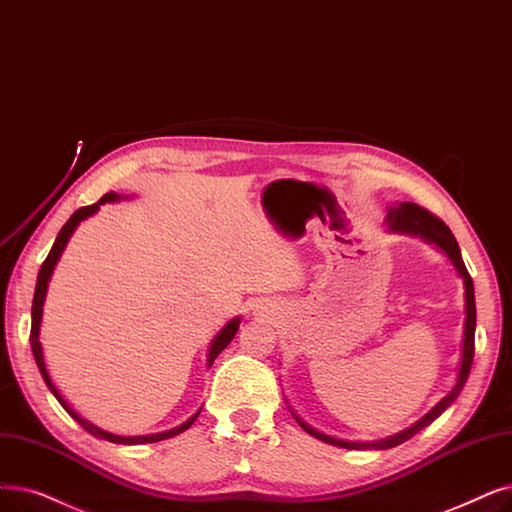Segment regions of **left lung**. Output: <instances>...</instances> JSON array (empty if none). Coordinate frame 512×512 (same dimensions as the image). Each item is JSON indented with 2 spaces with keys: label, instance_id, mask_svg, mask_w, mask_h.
<instances>
[{
  "label": "left lung",
  "instance_id": "1",
  "mask_svg": "<svg viewBox=\"0 0 512 512\" xmlns=\"http://www.w3.org/2000/svg\"><path fill=\"white\" fill-rule=\"evenodd\" d=\"M387 230L389 232H399V234H410V236H420L422 240H427L431 244H435L437 249H441L443 253L448 255V259L454 263V268L458 272V276L464 282V339H462V358H460V368H458V379L454 389L441 399V402L429 410L420 420H416L412 427L399 431L387 439L381 441H345V439H337L324 435L320 431H316L314 427H309L307 422H303L293 410L295 420L299 422V427L303 431H307L311 437H316L320 441L330 443V446H339V448H347V450H389L399 446V443L408 441L410 437H414L420 429H425L427 425L446 410L454 399L460 395L466 379H469V372L473 366V355H475V324H477V309H475V288H473V280L466 272V265L462 261L458 242L454 238V234L450 232V228L443 224L439 217H435L431 211L418 207L416 203H399L397 207H391L387 213Z\"/></svg>",
  "mask_w": 512,
  "mask_h": 512
}]
</instances>
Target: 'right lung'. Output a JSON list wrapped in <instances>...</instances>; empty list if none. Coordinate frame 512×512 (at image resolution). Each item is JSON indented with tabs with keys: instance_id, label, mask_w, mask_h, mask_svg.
Listing matches in <instances>:
<instances>
[{
	"instance_id": "1",
	"label": "right lung",
	"mask_w": 512,
	"mask_h": 512,
	"mask_svg": "<svg viewBox=\"0 0 512 512\" xmlns=\"http://www.w3.org/2000/svg\"><path fill=\"white\" fill-rule=\"evenodd\" d=\"M121 198H123V196L117 194V192L104 194L98 203H94V205H90V207L77 209V211L69 217V221H66V224L62 226V230L58 232V236H56V240H54V244H52V251H50V255L46 257V261L41 263V270H39V274H37L35 295H33V309H31V349H33V355H35L37 368H39V372H41V376H43V381H46L48 389L54 393V397L58 399L60 406H62L66 412H69L87 433H92V435H96V437H100V439H106V441H113V443H125V446H133V443H154V441H163V439H169V437H175V435L184 433L186 429L192 427V422L196 420L198 414H201V410H198L196 414H192L186 422H182L180 427H175V429H171V431H163V433H154V435L123 437V435H115V433L102 431L100 427L92 425L90 420H85L79 412H75V410L69 406V402H66V399L60 395V391L56 389V385H54L52 379H50L46 362H43V349H41V343H39V326H41V314H43V301H46V293H48V282H50L52 272H54V268H56V263H58V259H60L64 247H66V242H69V238L73 236V232L77 230V226L81 224V221L87 219L90 215H94V213L100 209V205H104V203H115V201H121ZM238 326H240V318H234V320H230L224 328H221V330L217 332V337H215V339L211 341V345H209L207 368H211V364L215 362L217 355L230 345V341H232L234 335H236Z\"/></svg>"
}]
</instances>
